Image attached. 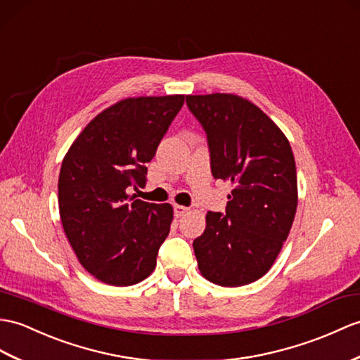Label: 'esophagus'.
Segmentation results:
<instances>
[{
	"instance_id": "1",
	"label": "esophagus",
	"mask_w": 360,
	"mask_h": 360,
	"mask_svg": "<svg viewBox=\"0 0 360 360\" xmlns=\"http://www.w3.org/2000/svg\"><path fill=\"white\" fill-rule=\"evenodd\" d=\"M187 212H188L187 207H184V205H174V214H176V216H184Z\"/></svg>"
}]
</instances>
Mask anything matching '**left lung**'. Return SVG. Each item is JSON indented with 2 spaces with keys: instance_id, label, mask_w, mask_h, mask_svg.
Wrapping results in <instances>:
<instances>
[{
  "instance_id": "obj_1",
  "label": "left lung",
  "mask_w": 360,
  "mask_h": 360,
  "mask_svg": "<svg viewBox=\"0 0 360 360\" xmlns=\"http://www.w3.org/2000/svg\"><path fill=\"white\" fill-rule=\"evenodd\" d=\"M188 110L207 135L214 179L231 182L225 212H208L193 240L200 274L240 287L271 269L297 207L296 164L290 142L261 108L229 95H188Z\"/></svg>"
}]
</instances>
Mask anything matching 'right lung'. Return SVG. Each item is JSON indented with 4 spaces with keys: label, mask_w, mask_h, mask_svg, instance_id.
<instances>
[{
    "label": "right lung",
    "mask_w": 360,
    "mask_h": 360,
    "mask_svg": "<svg viewBox=\"0 0 360 360\" xmlns=\"http://www.w3.org/2000/svg\"><path fill=\"white\" fill-rule=\"evenodd\" d=\"M184 95L139 96L105 108L67 152L58 181L61 222L84 269L108 285L150 276L170 233L173 208L130 196L144 188L147 162L184 104Z\"/></svg>",
    "instance_id": "right-lung-1"
}]
</instances>
